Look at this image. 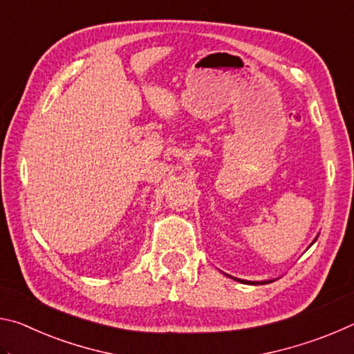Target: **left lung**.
I'll return each instance as SVG.
<instances>
[{
    "mask_svg": "<svg viewBox=\"0 0 354 354\" xmlns=\"http://www.w3.org/2000/svg\"><path fill=\"white\" fill-rule=\"evenodd\" d=\"M227 277H230V274H227ZM230 278H232V277H230ZM232 279L239 281V283H245V284H268V283H272V281H245V279H239V278H232Z\"/></svg>",
    "mask_w": 354,
    "mask_h": 354,
    "instance_id": "obj_1",
    "label": "left lung"
}]
</instances>
